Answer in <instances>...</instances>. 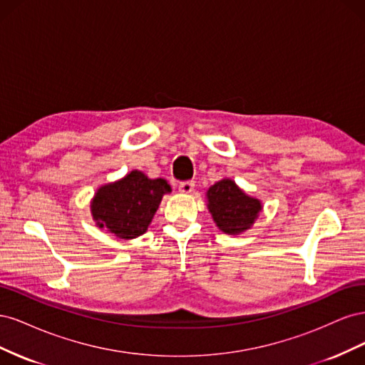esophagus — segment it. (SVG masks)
Segmentation results:
<instances>
[{"label":"esophagus","instance_id":"obj_1","mask_svg":"<svg viewBox=\"0 0 365 365\" xmlns=\"http://www.w3.org/2000/svg\"><path fill=\"white\" fill-rule=\"evenodd\" d=\"M178 189L181 193H192L195 189V182L193 181H182V182H180Z\"/></svg>","mask_w":365,"mask_h":365}]
</instances>
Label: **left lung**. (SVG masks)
I'll use <instances>...</instances> for the list:
<instances>
[{
    "instance_id": "8db88e82",
    "label": "left lung",
    "mask_w": 365,
    "mask_h": 365,
    "mask_svg": "<svg viewBox=\"0 0 365 365\" xmlns=\"http://www.w3.org/2000/svg\"><path fill=\"white\" fill-rule=\"evenodd\" d=\"M207 197L216 225L227 235L248 230L262 210L259 200L245 195L231 180L217 181L210 187Z\"/></svg>"
}]
</instances>
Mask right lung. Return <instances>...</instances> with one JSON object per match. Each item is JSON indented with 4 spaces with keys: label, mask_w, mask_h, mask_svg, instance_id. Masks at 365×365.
<instances>
[{
    "label": "right lung",
    "mask_w": 365,
    "mask_h": 365,
    "mask_svg": "<svg viewBox=\"0 0 365 365\" xmlns=\"http://www.w3.org/2000/svg\"><path fill=\"white\" fill-rule=\"evenodd\" d=\"M170 185L164 180H149L145 173L132 170L123 180L106 184L97 190L91 202L93 217L120 239H134L145 233Z\"/></svg>",
    "instance_id": "add662e5"
}]
</instances>
